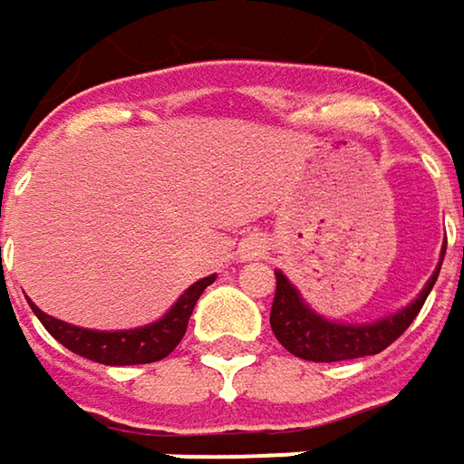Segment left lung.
Wrapping results in <instances>:
<instances>
[{
    "instance_id": "8db88e82",
    "label": "left lung",
    "mask_w": 464,
    "mask_h": 464,
    "mask_svg": "<svg viewBox=\"0 0 464 464\" xmlns=\"http://www.w3.org/2000/svg\"><path fill=\"white\" fill-rule=\"evenodd\" d=\"M444 250H447V245H444ZM444 250H441V260H444ZM441 260H439L434 276L429 278V284L423 286V292L413 304H408L405 310L395 312L384 320L369 323V325H343V323H330L325 317L314 314L302 302V296L289 284V278L276 271V295H274V304H271V330H274L281 346L299 359H304V362H325L328 364V362L374 356L411 328V323L416 320L426 296L437 284Z\"/></svg>"
}]
</instances>
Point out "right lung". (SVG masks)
I'll return each instance as SVG.
<instances>
[{
    "label": "right lung",
    "mask_w": 464,
    "mask_h": 464,
    "mask_svg": "<svg viewBox=\"0 0 464 464\" xmlns=\"http://www.w3.org/2000/svg\"><path fill=\"white\" fill-rule=\"evenodd\" d=\"M217 276H206L188 286L186 295L180 296L172 310L147 328L136 330H116V333H102V330H87L69 325L63 320H56L51 314L41 312L35 304H30L35 317L44 323V328L69 351L80 353L90 362L108 366H129V364H152L172 353V348L183 341L190 320V312L196 307L198 296L204 295L208 284H214Z\"/></svg>",
    "instance_id": "obj_1"
}]
</instances>
